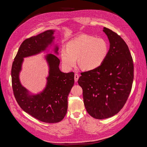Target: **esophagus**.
Here are the masks:
<instances>
[{"label":"esophagus","instance_id":"34e87169","mask_svg":"<svg viewBox=\"0 0 147 147\" xmlns=\"http://www.w3.org/2000/svg\"><path fill=\"white\" fill-rule=\"evenodd\" d=\"M78 78H79V76H78V74H74V80H75V81L77 82V81H78Z\"/></svg>","mask_w":147,"mask_h":147}]
</instances>
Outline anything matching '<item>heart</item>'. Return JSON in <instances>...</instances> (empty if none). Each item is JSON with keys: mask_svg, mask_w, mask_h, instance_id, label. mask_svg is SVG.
Masks as SVG:
<instances>
[{"mask_svg": "<svg viewBox=\"0 0 147 147\" xmlns=\"http://www.w3.org/2000/svg\"><path fill=\"white\" fill-rule=\"evenodd\" d=\"M109 51L107 41L101 38L82 35L67 43L66 49H62L60 57L63 67L67 70L77 63L86 71L99 67L105 60Z\"/></svg>", "mask_w": 147, "mask_h": 147, "instance_id": "obj_1", "label": "heart"}]
</instances>
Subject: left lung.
Wrapping results in <instances>:
<instances>
[{"instance_id": "8db88e82", "label": "left lung", "mask_w": 147, "mask_h": 147, "mask_svg": "<svg viewBox=\"0 0 147 147\" xmlns=\"http://www.w3.org/2000/svg\"><path fill=\"white\" fill-rule=\"evenodd\" d=\"M103 31L110 43L105 60L97 69L81 73L78 80L85 108L97 119L112 117L122 109L134 78L133 61L128 46L111 30L104 27Z\"/></svg>"}]
</instances>
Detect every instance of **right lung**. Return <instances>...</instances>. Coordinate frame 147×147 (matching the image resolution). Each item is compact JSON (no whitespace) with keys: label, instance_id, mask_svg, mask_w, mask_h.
I'll return each mask as SVG.
<instances>
[{"label":"right lung","instance_id":"1","mask_svg":"<svg viewBox=\"0 0 147 147\" xmlns=\"http://www.w3.org/2000/svg\"><path fill=\"white\" fill-rule=\"evenodd\" d=\"M53 30H47L26 39L20 45L11 67L12 87L14 97L24 112L35 119L48 123L60 121L66 115L68 95L74 83L73 72L63 73L59 69L60 60L53 54L45 56L49 67L45 88L36 94L30 92L22 86L20 73L22 70L24 58L47 51L54 45ZM53 51L58 55L59 47L54 45Z\"/></svg>","mask_w":147,"mask_h":147}]
</instances>
